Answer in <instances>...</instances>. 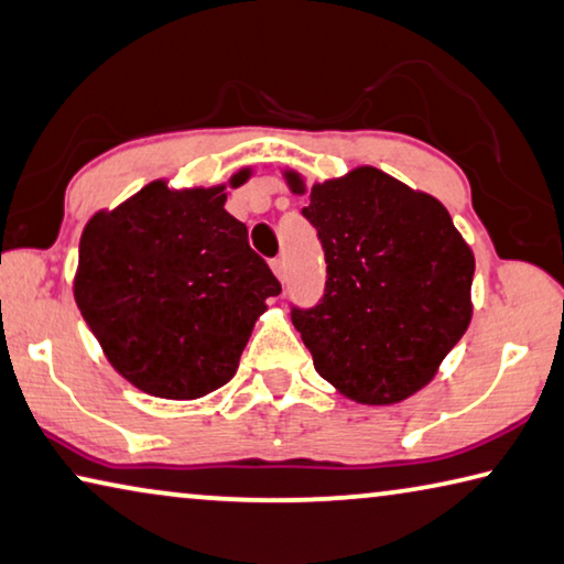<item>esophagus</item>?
<instances>
[{
  "label": "esophagus",
  "mask_w": 564,
  "mask_h": 564,
  "mask_svg": "<svg viewBox=\"0 0 564 564\" xmlns=\"http://www.w3.org/2000/svg\"><path fill=\"white\" fill-rule=\"evenodd\" d=\"M271 268H273L275 279H279V281L283 283V281H285V263H283V258H273V261H271Z\"/></svg>",
  "instance_id": "obj_1"
}]
</instances>
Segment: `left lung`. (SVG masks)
I'll return each instance as SVG.
<instances>
[{
    "mask_svg": "<svg viewBox=\"0 0 564 564\" xmlns=\"http://www.w3.org/2000/svg\"><path fill=\"white\" fill-rule=\"evenodd\" d=\"M291 193H311L303 216L326 253V293L291 318L316 371L344 397L389 406L436 377L471 321L475 253L434 195L379 167Z\"/></svg>",
    "mask_w": 564,
    "mask_h": 564,
    "instance_id": "8db88e82",
    "label": "left lung"
}]
</instances>
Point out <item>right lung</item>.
Segmentation results:
<instances>
[{"mask_svg": "<svg viewBox=\"0 0 564 564\" xmlns=\"http://www.w3.org/2000/svg\"><path fill=\"white\" fill-rule=\"evenodd\" d=\"M250 167L228 185L238 187ZM226 185L155 181L79 238L75 301L112 369L160 399H200L236 377L281 283L226 210Z\"/></svg>", "mask_w": 564, "mask_h": 564, "instance_id": "1", "label": "right lung"}]
</instances>
